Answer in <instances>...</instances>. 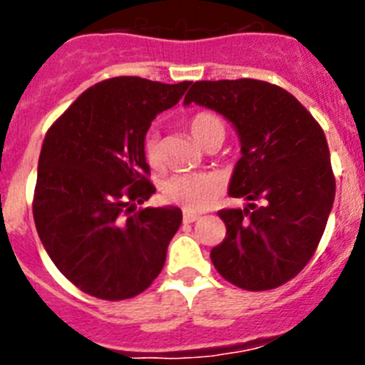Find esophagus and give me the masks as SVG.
I'll return each instance as SVG.
<instances>
[{"label": "esophagus", "mask_w": 365, "mask_h": 365, "mask_svg": "<svg viewBox=\"0 0 365 365\" xmlns=\"http://www.w3.org/2000/svg\"><path fill=\"white\" fill-rule=\"evenodd\" d=\"M199 217H201V215H199V214H192V212H185V214H182V219H185V222L197 221Z\"/></svg>", "instance_id": "obj_1"}]
</instances>
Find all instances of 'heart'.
<instances>
[{"instance_id": "b5f03b06", "label": "heart", "mask_w": 365, "mask_h": 365, "mask_svg": "<svg viewBox=\"0 0 365 365\" xmlns=\"http://www.w3.org/2000/svg\"><path fill=\"white\" fill-rule=\"evenodd\" d=\"M188 130L201 146H206L214 135L225 137V124L214 113H197L190 120ZM143 155L150 166L160 164V143L157 133L150 131L143 140ZM221 192V182L210 173H179L164 182L163 193L170 202H175L186 212L206 210Z\"/></svg>"}]
</instances>
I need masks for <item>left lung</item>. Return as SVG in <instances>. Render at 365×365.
Returning <instances> with one entry per match:
<instances>
[{"instance_id": "8db88e82", "label": "left lung", "mask_w": 365, "mask_h": 365, "mask_svg": "<svg viewBox=\"0 0 365 365\" xmlns=\"http://www.w3.org/2000/svg\"><path fill=\"white\" fill-rule=\"evenodd\" d=\"M192 102L230 120L241 143L228 193L248 205L217 212L227 237L212 263L245 291L276 289L307 265L333 208L324 130L291 93L261 80L195 82L185 96Z\"/></svg>"}]
</instances>
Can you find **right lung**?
Masks as SVG:
<instances>
[{"instance_id":"add662e5","label":"right lung","mask_w":365,"mask_h":365,"mask_svg":"<svg viewBox=\"0 0 365 365\" xmlns=\"http://www.w3.org/2000/svg\"><path fill=\"white\" fill-rule=\"evenodd\" d=\"M192 82L117 76L95 83L49 128L32 214L56 269L86 294L118 302L160 274L179 230L177 206L138 208L155 193L143 140Z\"/></svg>"}]
</instances>
